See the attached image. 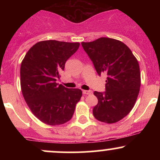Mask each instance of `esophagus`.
<instances>
[{
    "label": "esophagus",
    "instance_id": "1",
    "mask_svg": "<svg viewBox=\"0 0 160 160\" xmlns=\"http://www.w3.org/2000/svg\"><path fill=\"white\" fill-rule=\"evenodd\" d=\"M82 93H83L84 95H91L92 93V92L91 90H83L82 91Z\"/></svg>",
    "mask_w": 160,
    "mask_h": 160
}]
</instances>
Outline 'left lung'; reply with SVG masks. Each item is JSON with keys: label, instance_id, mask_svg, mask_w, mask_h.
<instances>
[{"label": "left lung", "instance_id": "obj_1", "mask_svg": "<svg viewBox=\"0 0 160 160\" xmlns=\"http://www.w3.org/2000/svg\"><path fill=\"white\" fill-rule=\"evenodd\" d=\"M81 44L99 76L102 72L108 75L105 92H94L98 102L93 115L106 123L118 122L132 111L140 91L138 60L125 43L112 38H101Z\"/></svg>", "mask_w": 160, "mask_h": 160}]
</instances>
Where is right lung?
I'll return each instance as SVG.
<instances>
[{
    "label": "right lung",
    "mask_w": 160,
    "mask_h": 160,
    "mask_svg": "<svg viewBox=\"0 0 160 160\" xmlns=\"http://www.w3.org/2000/svg\"><path fill=\"white\" fill-rule=\"evenodd\" d=\"M80 43L58 40L38 42L28 51L20 68L21 89L25 101L38 119L50 126L72 118L82 96L79 89L57 83L65 62Z\"/></svg>",
    "instance_id": "right-lung-1"
}]
</instances>
